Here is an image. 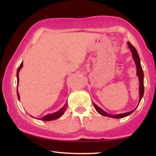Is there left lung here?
I'll return each mask as SVG.
<instances>
[{"label": "left lung", "instance_id": "1", "mask_svg": "<svg viewBox=\"0 0 156 156\" xmlns=\"http://www.w3.org/2000/svg\"><path fill=\"white\" fill-rule=\"evenodd\" d=\"M128 45H129L130 50H131V52L132 53V56H133V60L135 62L136 66V74H137L138 77V80H139V101H138V104L140 103V100L143 98V96H144V71H143V69L141 67V65H140V57L139 55H138L137 51H136V48L132 45V44L130 43L129 42H127ZM94 106L95 109L97 110V112L100 114L102 116H108V117H111V118H114V119H121V118H123V117H126L127 116H129L131 114H132L135 109L129 112H126V113H123V114H116V115H112L108 114L107 112H104V111L99 107L97 104H94L93 102Z\"/></svg>", "mask_w": 156, "mask_h": 156}]
</instances>
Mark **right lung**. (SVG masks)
<instances>
[{
  "mask_svg": "<svg viewBox=\"0 0 156 156\" xmlns=\"http://www.w3.org/2000/svg\"><path fill=\"white\" fill-rule=\"evenodd\" d=\"M23 64L22 62V63L20 64V65L19 66V67L18 68V70H17V83H18H18H19V72H20L21 68L23 67ZM17 95H18V98L19 101H20V94H19V93H18V89H17ZM67 103L65 104V105L63 106V107H62L60 109H59V111H57V112L52 113V114H47V115H45V116H44L43 117H42V118L40 119V120H42L44 121H50L55 120V119L59 118V117H60L62 115L64 114V112H65L66 108H67Z\"/></svg>",
  "mask_w": 156,
  "mask_h": 156,
  "instance_id": "1",
  "label": "right lung"
}]
</instances>
